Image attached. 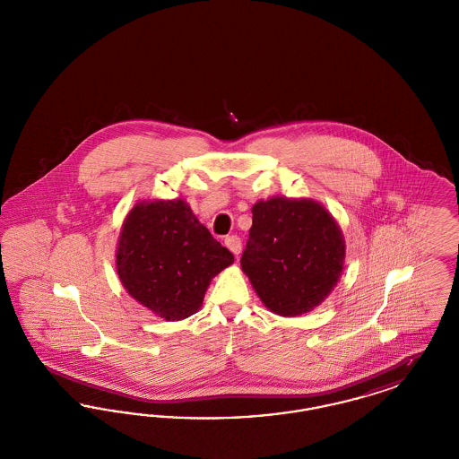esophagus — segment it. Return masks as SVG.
<instances>
[{"label": "esophagus", "mask_w": 459, "mask_h": 459, "mask_svg": "<svg viewBox=\"0 0 459 459\" xmlns=\"http://www.w3.org/2000/svg\"><path fill=\"white\" fill-rule=\"evenodd\" d=\"M225 246L238 256L240 253V247H242V242H240L238 236H227V238H225Z\"/></svg>", "instance_id": "34e87169"}]
</instances>
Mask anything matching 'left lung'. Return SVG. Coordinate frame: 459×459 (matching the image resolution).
<instances>
[{"label":"left lung","mask_w":459,"mask_h":459,"mask_svg":"<svg viewBox=\"0 0 459 459\" xmlns=\"http://www.w3.org/2000/svg\"><path fill=\"white\" fill-rule=\"evenodd\" d=\"M240 258L263 305L299 316L320 305L344 268L346 244L337 221L313 199L270 197L253 206Z\"/></svg>","instance_id":"8db88e82"}]
</instances>
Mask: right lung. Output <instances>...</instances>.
<instances>
[{"instance_id":"right-lung-1","label":"right lung","mask_w":459,"mask_h":459,"mask_svg":"<svg viewBox=\"0 0 459 459\" xmlns=\"http://www.w3.org/2000/svg\"><path fill=\"white\" fill-rule=\"evenodd\" d=\"M234 263L184 199L141 201L122 225L117 273L132 298L167 322L197 313L212 279Z\"/></svg>"}]
</instances>
